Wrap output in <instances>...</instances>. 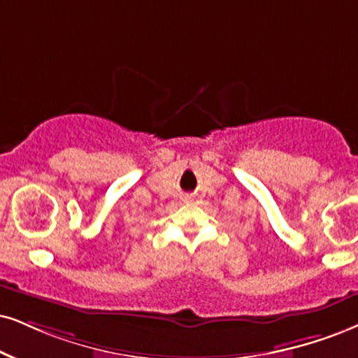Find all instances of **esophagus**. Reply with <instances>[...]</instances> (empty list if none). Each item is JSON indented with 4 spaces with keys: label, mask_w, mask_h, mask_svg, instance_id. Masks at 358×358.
I'll return each instance as SVG.
<instances>
[{
    "label": "esophagus",
    "mask_w": 358,
    "mask_h": 358,
    "mask_svg": "<svg viewBox=\"0 0 358 358\" xmlns=\"http://www.w3.org/2000/svg\"><path fill=\"white\" fill-rule=\"evenodd\" d=\"M186 201H191V197H186Z\"/></svg>",
    "instance_id": "34e87169"
}]
</instances>
